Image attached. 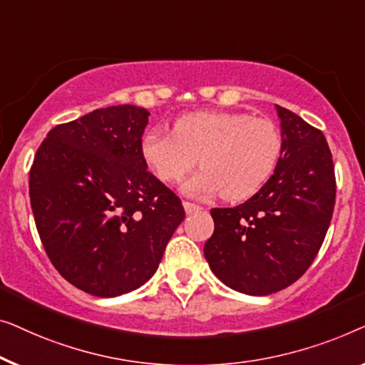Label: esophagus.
<instances>
[{
	"label": "esophagus",
	"mask_w": 365,
	"mask_h": 365,
	"mask_svg": "<svg viewBox=\"0 0 365 365\" xmlns=\"http://www.w3.org/2000/svg\"><path fill=\"white\" fill-rule=\"evenodd\" d=\"M183 207H185V212H187L188 215H192L195 212H200L202 210V207L197 203H190V202H183Z\"/></svg>",
	"instance_id": "34e87169"
}]
</instances>
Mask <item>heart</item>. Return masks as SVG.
I'll return each mask as SVG.
<instances>
[{"instance_id": "b5f03b06", "label": "heart", "mask_w": 365, "mask_h": 365, "mask_svg": "<svg viewBox=\"0 0 365 365\" xmlns=\"http://www.w3.org/2000/svg\"><path fill=\"white\" fill-rule=\"evenodd\" d=\"M283 152V135L273 120L245 112H195L180 117L173 133L148 130L142 155L162 182L180 180L197 165L203 168L183 182L192 197L222 192L240 202L273 177Z\"/></svg>"}]
</instances>
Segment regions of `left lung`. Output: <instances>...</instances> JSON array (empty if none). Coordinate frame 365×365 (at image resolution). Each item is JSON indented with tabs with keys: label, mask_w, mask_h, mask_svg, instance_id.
<instances>
[{
	"label": "left lung",
	"mask_w": 365,
	"mask_h": 365,
	"mask_svg": "<svg viewBox=\"0 0 365 365\" xmlns=\"http://www.w3.org/2000/svg\"><path fill=\"white\" fill-rule=\"evenodd\" d=\"M283 152L273 177L233 208H213L203 253L235 291L266 296L306 273L319 253L336 203L332 153L324 133L276 106Z\"/></svg>",
	"instance_id": "8db88e82"
}]
</instances>
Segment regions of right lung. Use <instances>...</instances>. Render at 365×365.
<instances>
[{
  "instance_id": "add662e5",
  "label": "right lung",
  "mask_w": 365,
  "mask_h": 365,
  "mask_svg": "<svg viewBox=\"0 0 365 365\" xmlns=\"http://www.w3.org/2000/svg\"><path fill=\"white\" fill-rule=\"evenodd\" d=\"M135 106L92 110L51 129L29 170L46 255L66 281L114 297L152 278L183 222L180 198L147 170Z\"/></svg>"
}]
</instances>
